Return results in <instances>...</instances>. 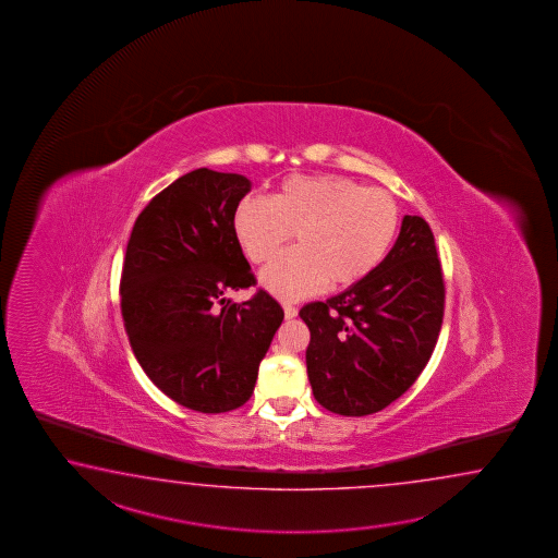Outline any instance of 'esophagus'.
I'll use <instances>...</instances> for the list:
<instances>
[{
	"label": "esophagus",
	"instance_id": "1",
	"mask_svg": "<svg viewBox=\"0 0 558 558\" xmlns=\"http://www.w3.org/2000/svg\"><path fill=\"white\" fill-rule=\"evenodd\" d=\"M283 311H284V319H293V317H296V308L293 307V305H289V303H284Z\"/></svg>",
	"mask_w": 558,
	"mask_h": 558
}]
</instances>
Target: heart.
I'll return each instance as SVG.
<instances>
[{
	"mask_svg": "<svg viewBox=\"0 0 558 558\" xmlns=\"http://www.w3.org/2000/svg\"><path fill=\"white\" fill-rule=\"evenodd\" d=\"M233 229L253 263L274 259L295 231L296 247L262 271V284L284 301L359 283L387 257L399 229V207L387 191L339 175L284 179L274 199L247 195Z\"/></svg>",
	"mask_w": 558,
	"mask_h": 558,
	"instance_id": "1",
	"label": "heart"
}]
</instances>
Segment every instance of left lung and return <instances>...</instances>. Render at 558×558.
<instances>
[{
    "label": "left lung",
    "instance_id": "8db88e82",
    "mask_svg": "<svg viewBox=\"0 0 558 558\" xmlns=\"http://www.w3.org/2000/svg\"><path fill=\"white\" fill-rule=\"evenodd\" d=\"M442 311L433 231L423 217L404 215L399 238L373 274L299 311L311 331L305 359L317 403L344 416L389 407L427 365Z\"/></svg>",
    "mask_w": 558,
    "mask_h": 558
}]
</instances>
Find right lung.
Instances as JSON below:
<instances>
[{
	"label": "right lung",
	"mask_w": 558,
	"mask_h": 558,
	"mask_svg": "<svg viewBox=\"0 0 558 558\" xmlns=\"http://www.w3.org/2000/svg\"><path fill=\"white\" fill-rule=\"evenodd\" d=\"M250 191L239 173H185L143 209L125 251L119 291L133 355L155 387L199 413L250 401L283 323L263 289L243 303L226 296L255 283L233 229Z\"/></svg>",
	"instance_id": "obj_1"
}]
</instances>
